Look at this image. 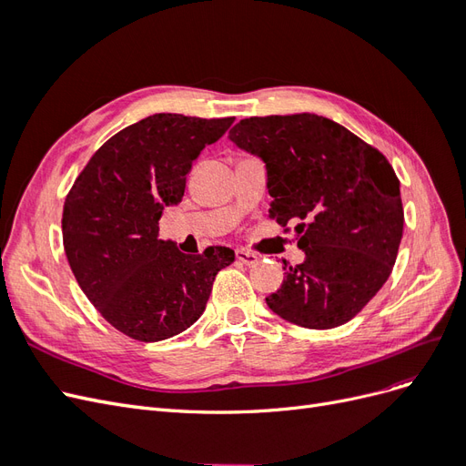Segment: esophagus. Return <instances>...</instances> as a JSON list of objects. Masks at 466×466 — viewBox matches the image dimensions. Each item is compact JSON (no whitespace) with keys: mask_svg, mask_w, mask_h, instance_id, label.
I'll return each mask as SVG.
<instances>
[{"mask_svg":"<svg viewBox=\"0 0 466 466\" xmlns=\"http://www.w3.org/2000/svg\"><path fill=\"white\" fill-rule=\"evenodd\" d=\"M235 257L238 262H243L247 266H252L255 262H258V255H255L252 250H247V248H237L235 250Z\"/></svg>","mask_w":466,"mask_h":466,"instance_id":"obj_1","label":"esophagus"}]
</instances>
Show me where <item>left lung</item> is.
<instances>
[{"instance_id": "8db88e82", "label": "left lung", "mask_w": 466, "mask_h": 466, "mask_svg": "<svg viewBox=\"0 0 466 466\" xmlns=\"http://www.w3.org/2000/svg\"><path fill=\"white\" fill-rule=\"evenodd\" d=\"M229 137L266 163L270 218L284 233L295 225L305 252L268 307L315 330L354 319L389 279L402 238L400 180L385 155L311 112L250 116Z\"/></svg>"}]
</instances>
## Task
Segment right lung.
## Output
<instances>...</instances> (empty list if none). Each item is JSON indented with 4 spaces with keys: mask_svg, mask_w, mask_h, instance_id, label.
<instances>
[{
    "mask_svg": "<svg viewBox=\"0 0 466 466\" xmlns=\"http://www.w3.org/2000/svg\"><path fill=\"white\" fill-rule=\"evenodd\" d=\"M229 118L153 115L98 147L69 188L62 237L69 268L98 313L122 334L159 342L198 320L228 247L185 255L159 238L163 206L182 202L200 151Z\"/></svg>",
    "mask_w": 466,
    "mask_h": 466,
    "instance_id": "add662e5",
    "label": "right lung"
}]
</instances>
